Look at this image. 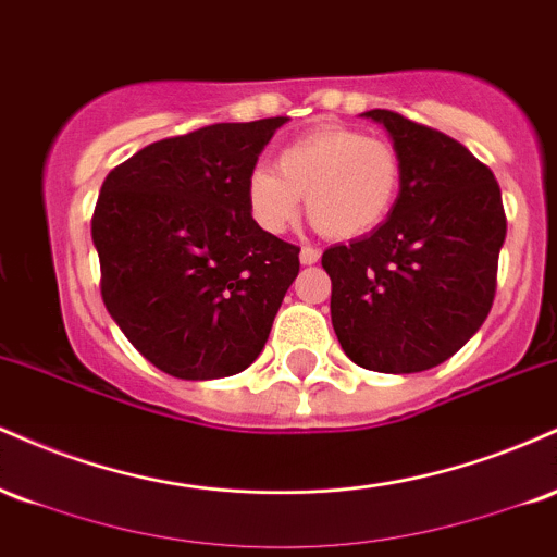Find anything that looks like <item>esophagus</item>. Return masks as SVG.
<instances>
[{
	"label": "esophagus",
	"instance_id": "esophagus-1",
	"mask_svg": "<svg viewBox=\"0 0 557 557\" xmlns=\"http://www.w3.org/2000/svg\"><path fill=\"white\" fill-rule=\"evenodd\" d=\"M319 261V248L304 246L300 248V264H317Z\"/></svg>",
	"mask_w": 557,
	"mask_h": 557
}]
</instances>
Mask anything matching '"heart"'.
Masks as SVG:
<instances>
[{
	"label": "heart",
	"mask_w": 557,
	"mask_h": 557,
	"mask_svg": "<svg viewBox=\"0 0 557 557\" xmlns=\"http://www.w3.org/2000/svg\"><path fill=\"white\" fill-rule=\"evenodd\" d=\"M272 168L251 170L246 203L253 222L270 235L293 227L306 198L314 227L332 240L369 235L393 212L403 164L387 140L343 125H322L290 140Z\"/></svg>",
	"instance_id": "b5f03b06"
}]
</instances>
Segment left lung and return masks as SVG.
Listing matches in <instances>:
<instances>
[{
    "label": "left lung",
    "instance_id": "8db88e82",
    "mask_svg": "<svg viewBox=\"0 0 557 557\" xmlns=\"http://www.w3.org/2000/svg\"><path fill=\"white\" fill-rule=\"evenodd\" d=\"M361 117L389 133L403 181L380 227L322 253L332 327L363 369L426 372L458 354L492 309L505 243L500 185L434 127L389 110Z\"/></svg>",
    "mask_w": 557,
    "mask_h": 557
}]
</instances>
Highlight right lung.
Listing matches in <instances>:
<instances>
[{"instance_id":"obj_1","label":"right lung","mask_w":557,"mask_h":557,"mask_svg":"<svg viewBox=\"0 0 557 557\" xmlns=\"http://www.w3.org/2000/svg\"><path fill=\"white\" fill-rule=\"evenodd\" d=\"M285 123H216L157 140L101 185L91 220L101 298L164 374L220 380L264 350L300 248L253 222L246 181Z\"/></svg>"}]
</instances>
